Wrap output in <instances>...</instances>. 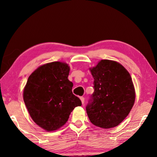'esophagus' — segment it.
<instances>
[{"instance_id": "obj_1", "label": "esophagus", "mask_w": 157, "mask_h": 157, "mask_svg": "<svg viewBox=\"0 0 157 157\" xmlns=\"http://www.w3.org/2000/svg\"><path fill=\"white\" fill-rule=\"evenodd\" d=\"M80 100H81V101H82V104H84V97H82H82H80Z\"/></svg>"}]
</instances>
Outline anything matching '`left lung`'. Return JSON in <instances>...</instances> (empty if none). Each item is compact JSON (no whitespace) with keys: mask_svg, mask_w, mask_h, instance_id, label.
I'll return each mask as SVG.
<instances>
[{"mask_svg":"<svg viewBox=\"0 0 157 157\" xmlns=\"http://www.w3.org/2000/svg\"><path fill=\"white\" fill-rule=\"evenodd\" d=\"M90 70L94 89L86 107L90 121L101 128L117 126L128 115L135 102L131 75L120 63L106 59Z\"/></svg>","mask_w":157,"mask_h":157,"instance_id":"8db88e82","label":"left lung"}]
</instances>
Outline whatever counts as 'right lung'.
Here are the masks:
<instances>
[{"label": "right lung", "instance_id": "obj_1", "mask_svg": "<svg viewBox=\"0 0 157 157\" xmlns=\"http://www.w3.org/2000/svg\"><path fill=\"white\" fill-rule=\"evenodd\" d=\"M69 67L52 62L36 69L28 78L23 90V101L36 124L47 132L64 125L75 107L82 105L73 94L68 79Z\"/></svg>", "mask_w": 157, "mask_h": 157}]
</instances>
